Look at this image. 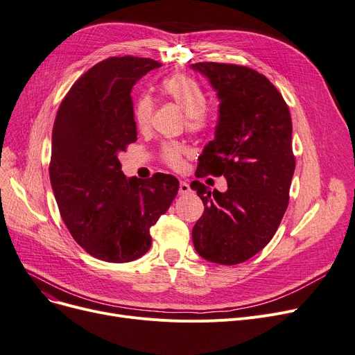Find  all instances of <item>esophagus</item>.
Here are the masks:
<instances>
[{
	"instance_id": "1",
	"label": "esophagus",
	"mask_w": 355,
	"mask_h": 355,
	"mask_svg": "<svg viewBox=\"0 0 355 355\" xmlns=\"http://www.w3.org/2000/svg\"><path fill=\"white\" fill-rule=\"evenodd\" d=\"M190 191H191L190 184H189L187 181H180V190H178V193H180L181 196H186V194H189Z\"/></svg>"
}]
</instances>
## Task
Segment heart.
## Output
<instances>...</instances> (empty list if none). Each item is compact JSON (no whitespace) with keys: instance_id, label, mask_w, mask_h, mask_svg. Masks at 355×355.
<instances>
[{"instance_id":"1","label":"heart","mask_w":355,"mask_h":355,"mask_svg":"<svg viewBox=\"0 0 355 355\" xmlns=\"http://www.w3.org/2000/svg\"><path fill=\"white\" fill-rule=\"evenodd\" d=\"M161 89L166 98L174 101L186 113V125L190 130L202 132L207 128L209 114L205 109L206 97L196 81L186 75L175 73L162 81ZM153 105L155 104L149 96H141L136 100L133 119L137 129L145 130L149 128ZM184 155H186V149L177 142H169L161 149L162 161L174 169L182 166Z\"/></svg>"}]
</instances>
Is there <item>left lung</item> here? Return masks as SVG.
<instances>
[{
  "label": "left lung",
  "mask_w": 355,
  "mask_h": 355,
  "mask_svg": "<svg viewBox=\"0 0 355 355\" xmlns=\"http://www.w3.org/2000/svg\"><path fill=\"white\" fill-rule=\"evenodd\" d=\"M191 68L218 91L219 120L198 158L196 177H220L227 190L213 193L193 181L205 205L193 243L210 263L235 266L271 241L288 206L296 159L288 107L271 83L251 68L198 62Z\"/></svg>",
  "instance_id": "left-lung-1"
}]
</instances>
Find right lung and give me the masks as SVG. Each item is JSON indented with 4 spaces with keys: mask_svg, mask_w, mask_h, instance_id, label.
Wrapping results in <instances>:
<instances>
[{
    "mask_svg": "<svg viewBox=\"0 0 355 355\" xmlns=\"http://www.w3.org/2000/svg\"><path fill=\"white\" fill-rule=\"evenodd\" d=\"M159 67L136 56L101 60L75 81L55 119L49 175L60 216L76 243L107 263L149 251V229L180 189L169 174L128 178L119 161L137 139L132 88Z\"/></svg>",
    "mask_w": 355,
    "mask_h": 355,
    "instance_id": "1",
    "label": "right lung"
}]
</instances>
